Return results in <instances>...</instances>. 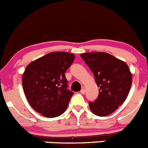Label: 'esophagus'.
<instances>
[{
	"label": "esophagus",
	"instance_id": "34e87169",
	"mask_svg": "<svg viewBox=\"0 0 148 148\" xmlns=\"http://www.w3.org/2000/svg\"><path fill=\"white\" fill-rule=\"evenodd\" d=\"M80 93H81L82 94H84V93H86V89H85V88H82L81 90H80Z\"/></svg>",
	"mask_w": 148,
	"mask_h": 148
}]
</instances>
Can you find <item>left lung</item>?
<instances>
[{
    "instance_id": "8db88e82",
    "label": "left lung",
    "mask_w": 148,
    "mask_h": 148,
    "mask_svg": "<svg viewBox=\"0 0 148 148\" xmlns=\"http://www.w3.org/2000/svg\"><path fill=\"white\" fill-rule=\"evenodd\" d=\"M99 88L94 102H89L92 113L105 116L113 113L124 103L132 86V73L128 65L106 52H86L80 55Z\"/></svg>"
}]
</instances>
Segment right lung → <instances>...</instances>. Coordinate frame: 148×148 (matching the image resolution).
I'll return each mask as SVG.
<instances>
[{
  "mask_svg": "<svg viewBox=\"0 0 148 148\" xmlns=\"http://www.w3.org/2000/svg\"><path fill=\"white\" fill-rule=\"evenodd\" d=\"M74 59L72 53L53 52L26 66L23 89L29 104L38 113L53 118L66 110L73 92L68 89L65 73Z\"/></svg>",
  "mask_w": 148,
  "mask_h": 148,
  "instance_id": "1",
  "label": "right lung"
}]
</instances>
